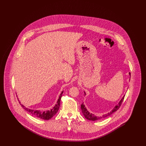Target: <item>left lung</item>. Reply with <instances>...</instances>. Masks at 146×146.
I'll return each mask as SVG.
<instances>
[{
  "label": "left lung",
  "mask_w": 146,
  "mask_h": 146,
  "mask_svg": "<svg viewBox=\"0 0 146 146\" xmlns=\"http://www.w3.org/2000/svg\"><path fill=\"white\" fill-rule=\"evenodd\" d=\"M129 74L130 76V77H131V73L129 72ZM84 92V94H85V95H86V93L85 91ZM125 97V95L123 96V97L121 98V99L120 100V101L119 102L118 105L115 106L114 108L111 110V111L107 114H104L101 117H98V116H96L94 114L91 113L90 111H88V110L86 109V108L85 107V106L84 104H81V109H82V113L83 114L84 116L85 117V118L89 120H92V121H96V120H100V119H102L103 118H106L108 116H110V115H111V114L113 113H114V111H117L118 110V109L119 108V107H120L121 103L123 102V100H124V98Z\"/></svg>",
  "instance_id": "8db88e82"
}]
</instances>
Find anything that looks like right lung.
<instances>
[{
	"mask_svg": "<svg viewBox=\"0 0 146 146\" xmlns=\"http://www.w3.org/2000/svg\"><path fill=\"white\" fill-rule=\"evenodd\" d=\"M62 93L63 91H62L61 93L60 94V96L58 97V99L57 101V102H56L55 105L50 111L49 110V111H40V110H31V109H29V108L25 107L23 104H21V106L26 111H27L29 113H30L31 114H32L33 115H34L35 117L42 119H44V120H49L51 118H52L56 114V113L58 111V110L60 108V101H61V98L62 97ZM17 99L19 100V98H17ZM19 102H20V104L21 103L20 102L19 100Z\"/></svg>",
	"mask_w": 146,
	"mask_h": 146,
	"instance_id": "add662e5",
	"label": "right lung"
}]
</instances>
